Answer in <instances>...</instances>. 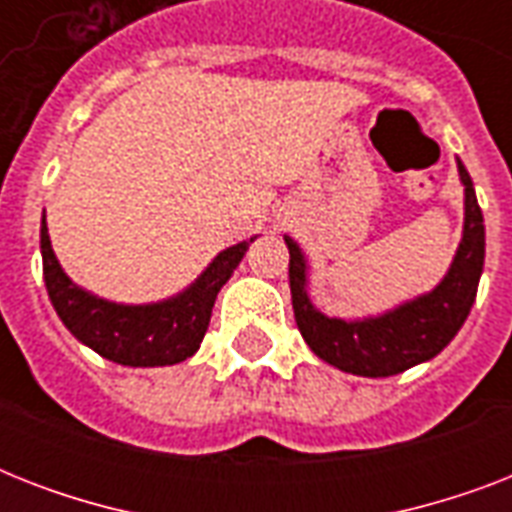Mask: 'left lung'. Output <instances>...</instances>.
Instances as JSON below:
<instances>
[{
  "mask_svg": "<svg viewBox=\"0 0 512 512\" xmlns=\"http://www.w3.org/2000/svg\"><path fill=\"white\" fill-rule=\"evenodd\" d=\"M457 172L465 185V223L449 271L436 289L380 316L345 321L321 313L308 297V260L303 249L292 236H284L297 329L321 361L358 377H390L438 356L460 332L476 303L478 281L484 273L486 233L476 188L460 159Z\"/></svg>",
  "mask_w": 512,
  "mask_h": 512,
  "instance_id": "left-lung-1",
  "label": "left lung"
}]
</instances>
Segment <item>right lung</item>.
<instances>
[{
	"mask_svg": "<svg viewBox=\"0 0 512 512\" xmlns=\"http://www.w3.org/2000/svg\"><path fill=\"white\" fill-rule=\"evenodd\" d=\"M39 236L44 284L60 321L98 356L122 366H172L191 358L207 335L217 292L231 279L249 244L255 241H239L223 249L201 271L199 279L175 297L159 303L124 305L92 295L68 279L52 252L44 215Z\"/></svg>",
	"mask_w": 512,
	"mask_h": 512,
	"instance_id": "obj_1",
	"label": "right lung"
}]
</instances>
